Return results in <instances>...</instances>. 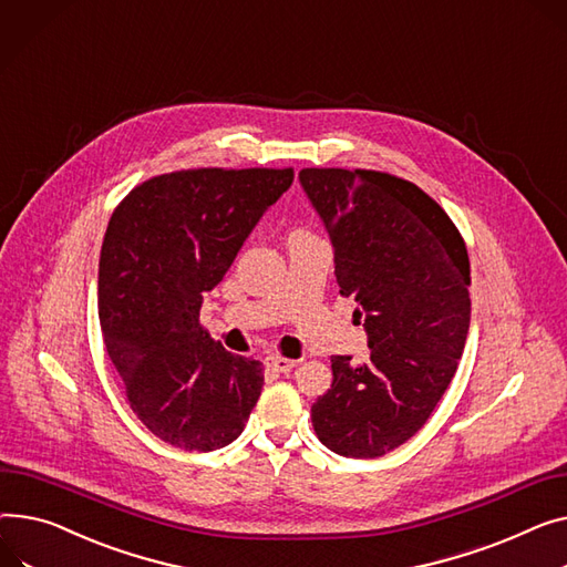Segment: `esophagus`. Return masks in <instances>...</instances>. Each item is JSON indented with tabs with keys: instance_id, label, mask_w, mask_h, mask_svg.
<instances>
[{
	"instance_id": "1",
	"label": "esophagus",
	"mask_w": 567,
	"mask_h": 567,
	"mask_svg": "<svg viewBox=\"0 0 567 567\" xmlns=\"http://www.w3.org/2000/svg\"><path fill=\"white\" fill-rule=\"evenodd\" d=\"M267 364L280 373H289L293 367H296V360H289V358H282V355H269L267 358Z\"/></svg>"
}]
</instances>
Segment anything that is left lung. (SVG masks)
Returning <instances> with one entry per match:
<instances>
[{"label": "left lung", "mask_w": 567, "mask_h": 567, "mask_svg": "<svg viewBox=\"0 0 567 567\" xmlns=\"http://www.w3.org/2000/svg\"><path fill=\"white\" fill-rule=\"evenodd\" d=\"M298 179L371 349L364 364L330 360L332 385L312 405V426L339 456L379 458L426 424L458 369L472 315L467 248L408 179L344 168H303Z\"/></svg>", "instance_id": "1"}]
</instances>
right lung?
Listing matches in <instances>:
<instances>
[{
	"mask_svg": "<svg viewBox=\"0 0 567 567\" xmlns=\"http://www.w3.org/2000/svg\"><path fill=\"white\" fill-rule=\"evenodd\" d=\"M291 168H196L143 182L113 212L97 306L109 360L136 417L184 451L235 442L264 371L200 326L203 293L228 274Z\"/></svg>",
	"mask_w": 567,
	"mask_h": 567,
	"instance_id": "right-lung-1",
	"label": "right lung"
}]
</instances>
